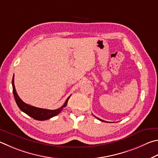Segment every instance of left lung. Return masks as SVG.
<instances>
[{"label":"left lung","instance_id":"8db88e82","mask_svg":"<svg viewBox=\"0 0 158 158\" xmlns=\"http://www.w3.org/2000/svg\"><path fill=\"white\" fill-rule=\"evenodd\" d=\"M94 117H95V116H94ZM96 117V118H97V119H98L99 120H100V121H102V122H106V121H104V120H102V119H99V118H98V117Z\"/></svg>","mask_w":158,"mask_h":158}]
</instances>
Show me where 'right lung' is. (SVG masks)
Listing matches in <instances>:
<instances>
[{"label":"right lung","mask_w":158,"mask_h":158,"mask_svg":"<svg viewBox=\"0 0 158 158\" xmlns=\"http://www.w3.org/2000/svg\"><path fill=\"white\" fill-rule=\"evenodd\" d=\"M14 76H13L12 79V88H13V94L14 99H15V101L16 102V104L18 106L19 108L21 109L23 113H26L27 115L30 117H32L33 119L39 120V121H44V120H46L50 118H52L54 116H56L60 112H61L63 108L66 106L68 104V99L70 97H68L66 101L64 103V104L62 106L61 108L58 109H56V110H48V109H44V108H36L32 106H30L29 104H25L24 102H23L21 99L19 97L18 94H17L15 86H14Z\"/></svg>","instance_id":"obj_1"}]
</instances>
